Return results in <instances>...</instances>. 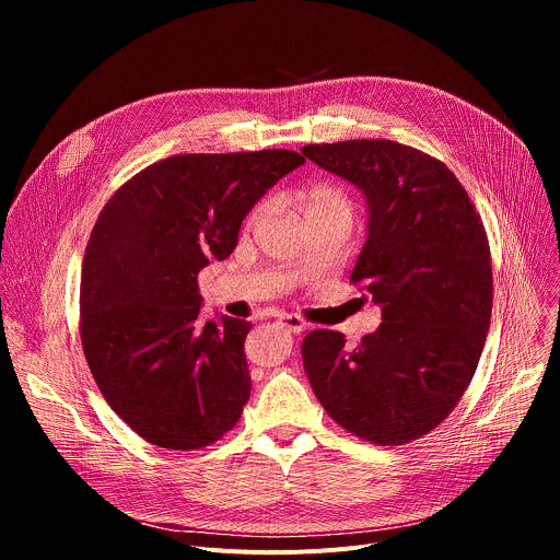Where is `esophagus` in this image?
<instances>
[{
  "label": "esophagus",
  "instance_id": "obj_1",
  "mask_svg": "<svg viewBox=\"0 0 560 560\" xmlns=\"http://www.w3.org/2000/svg\"><path fill=\"white\" fill-rule=\"evenodd\" d=\"M279 324L288 330V332H292V335H301L303 330H305V322L301 316H296V314H281L279 316Z\"/></svg>",
  "mask_w": 560,
  "mask_h": 560
}]
</instances>
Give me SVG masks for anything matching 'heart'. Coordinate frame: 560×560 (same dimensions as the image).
Here are the masks:
<instances>
[{"instance_id":"obj_1","label":"heart","mask_w":560,"mask_h":560,"mask_svg":"<svg viewBox=\"0 0 560 560\" xmlns=\"http://www.w3.org/2000/svg\"><path fill=\"white\" fill-rule=\"evenodd\" d=\"M303 208H305V217L316 212H332V210H343L352 214V201L348 199V195L330 184L310 186L303 195ZM264 210H266V203L257 206L250 214V221H257L264 214Z\"/></svg>"}]
</instances>
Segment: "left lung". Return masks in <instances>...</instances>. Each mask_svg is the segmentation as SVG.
Instances as JSON below:
<instances>
[{"instance_id": "1", "label": "left lung", "mask_w": 560, "mask_h": 560, "mask_svg": "<svg viewBox=\"0 0 560 560\" xmlns=\"http://www.w3.org/2000/svg\"><path fill=\"white\" fill-rule=\"evenodd\" d=\"M301 152L363 190L368 242L350 281L383 310L352 350L337 330L310 332L307 381L346 432L412 443L450 417L481 359L494 296L486 225L454 173L412 145L352 139Z\"/></svg>"}]
</instances>
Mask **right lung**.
<instances>
[{"label": "right lung", "mask_w": 560, "mask_h": 560, "mask_svg": "<svg viewBox=\"0 0 560 560\" xmlns=\"http://www.w3.org/2000/svg\"><path fill=\"white\" fill-rule=\"evenodd\" d=\"M305 159L294 150L173 154L130 177L91 232L79 335L97 387L143 441L201 450L250 398V322H199L197 275L236 246L250 208Z\"/></svg>", "instance_id": "right-lung-1"}]
</instances>
